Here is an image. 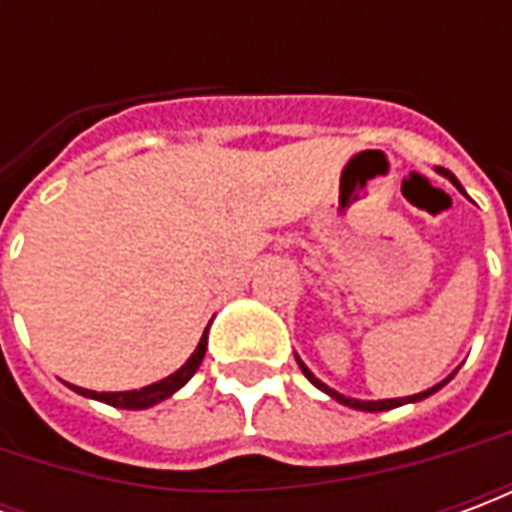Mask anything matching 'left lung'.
I'll use <instances>...</instances> for the list:
<instances>
[{"label": "left lung", "mask_w": 512, "mask_h": 512, "mask_svg": "<svg viewBox=\"0 0 512 512\" xmlns=\"http://www.w3.org/2000/svg\"><path fill=\"white\" fill-rule=\"evenodd\" d=\"M439 172H441V175H444V178H450V183H452V186H455V189L463 191V186H461V183H458V178H455L452 172H447V169H439ZM463 194H466V191H463ZM296 362H299L301 373H304V376L310 378V384H315V386H318V389H321V392H326V395H329V397H334L337 403H343V406L356 408V411H389V408L403 406V403H417V400H425V397H430V395H433V392H439L441 386L447 384V381H450V378L455 376V373H452V376H450V378H444L441 384L430 386V389H425V392H419V395H411V397H389V400H356V397L340 395V392H334L332 386H326V384H323V381H318V378H315V376H312V373H310V367L304 365V362H301L299 356H296Z\"/></svg>", "instance_id": "1"}]
</instances>
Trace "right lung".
Listing matches in <instances>:
<instances>
[{
  "label": "right lung",
  "mask_w": 512,
  "mask_h": 512,
  "mask_svg": "<svg viewBox=\"0 0 512 512\" xmlns=\"http://www.w3.org/2000/svg\"><path fill=\"white\" fill-rule=\"evenodd\" d=\"M205 348H208V329L202 332L200 345L194 348V354L186 359V365L175 370L172 376L161 378L156 384L142 386V389H131V392H93V389H82V386H71L73 392H79L84 397H93V400H101V403H109V406L115 408H131V411H139V408H150L161 403V400H167L178 392L180 386L189 384V378L197 373V367L202 365V356H205Z\"/></svg>",
  "instance_id": "obj_1"
}]
</instances>
